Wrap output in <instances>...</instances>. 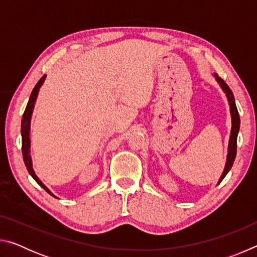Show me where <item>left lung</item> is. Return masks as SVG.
<instances>
[{
  "mask_svg": "<svg viewBox=\"0 0 257 257\" xmlns=\"http://www.w3.org/2000/svg\"><path fill=\"white\" fill-rule=\"evenodd\" d=\"M214 77L216 81L219 82V85L221 86L223 92L227 95L228 102H229V106H230V114H231V134H230V138H229V145H228V154H227V162H225V167L223 169L222 175H221L219 181H217V185L220 184L221 181L224 179V177L227 176V173L230 171L231 169L233 161L236 159V153H237V136L239 133V127H240V118H239V113L237 110L236 103H234V97L233 94L231 92V89L229 88V86L225 84L223 79L214 73Z\"/></svg>",
  "mask_w": 257,
  "mask_h": 257,
  "instance_id": "8db88e82",
  "label": "left lung"
}]
</instances>
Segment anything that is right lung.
<instances>
[{
	"label": "right lung",
	"mask_w": 257,
	"mask_h": 257,
	"mask_svg": "<svg viewBox=\"0 0 257 257\" xmlns=\"http://www.w3.org/2000/svg\"><path fill=\"white\" fill-rule=\"evenodd\" d=\"M46 78V75L43 76L40 81L37 82L36 86L34 87L32 94H30V97H29V101L27 106H26V110L24 112V115H23V120H21V138H23V156H24V161H25V164H26V168H27L28 172L30 173V176H32L35 181L37 182L38 185H40L43 189H45L47 193L50 195H52L53 197L54 196L53 194L51 193L50 189L47 188V187L43 184V182L38 179V177L36 176V173H35L34 169H33V162H32V156H30V120H32V114H33V110H34V106H35V102H36V98H37V95L38 92H40V88L43 85V82H44ZM58 198V197H56Z\"/></svg>",
	"instance_id": "obj_1"
}]
</instances>
